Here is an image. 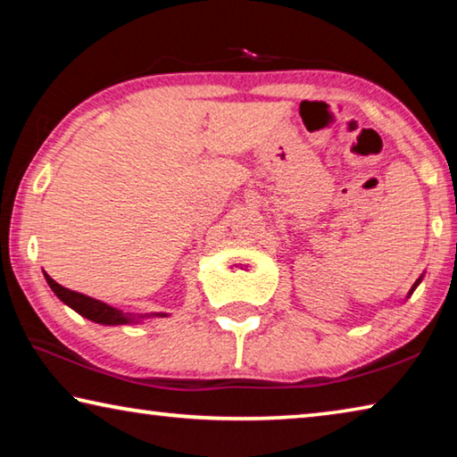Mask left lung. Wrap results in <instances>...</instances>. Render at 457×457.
<instances>
[{
	"label": "left lung",
	"mask_w": 457,
	"mask_h": 457,
	"mask_svg": "<svg viewBox=\"0 0 457 457\" xmlns=\"http://www.w3.org/2000/svg\"><path fill=\"white\" fill-rule=\"evenodd\" d=\"M423 278V276H421ZM421 278H420V280H417L413 286H411V290H409V296H411V294H413V290L417 288V286H420V282H421Z\"/></svg>",
	"instance_id": "obj_1"
}]
</instances>
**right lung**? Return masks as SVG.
<instances>
[{
  "mask_svg": "<svg viewBox=\"0 0 457 457\" xmlns=\"http://www.w3.org/2000/svg\"><path fill=\"white\" fill-rule=\"evenodd\" d=\"M46 282L52 288V292L64 303L66 306H71L72 311L79 312L84 319H88L92 322L98 324H106V327H117V324H133V322H141L143 319H165L169 316L167 312H151V314H130V312H122L119 308H114L111 304L100 303L96 298H90L87 294L68 290L64 286H60L56 280L44 272Z\"/></svg>",
  "mask_w": 457,
  "mask_h": 457,
  "instance_id": "obj_1",
  "label": "right lung"
}]
</instances>
